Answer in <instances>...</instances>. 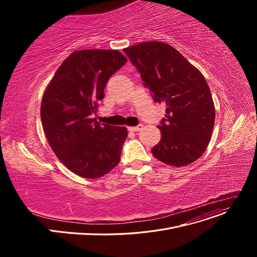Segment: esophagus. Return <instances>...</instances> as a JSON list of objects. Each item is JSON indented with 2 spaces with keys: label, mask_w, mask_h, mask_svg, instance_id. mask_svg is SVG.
<instances>
[{
  "label": "esophagus",
  "mask_w": 257,
  "mask_h": 257,
  "mask_svg": "<svg viewBox=\"0 0 257 257\" xmlns=\"http://www.w3.org/2000/svg\"><path fill=\"white\" fill-rule=\"evenodd\" d=\"M143 128H144L143 125H139V126H136V127H129L128 129H129V131H132V132H139V131H141Z\"/></svg>",
  "instance_id": "obj_1"
}]
</instances>
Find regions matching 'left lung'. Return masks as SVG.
Masks as SVG:
<instances>
[{
  "instance_id": "1",
  "label": "left lung",
  "mask_w": 257,
  "mask_h": 257,
  "mask_svg": "<svg viewBox=\"0 0 257 257\" xmlns=\"http://www.w3.org/2000/svg\"><path fill=\"white\" fill-rule=\"evenodd\" d=\"M124 52L138 67L154 101L166 105V118L157 126L161 140L152 148L153 156L173 167L193 164L206 150L215 117L204 76L163 42L141 43Z\"/></svg>"
}]
</instances>
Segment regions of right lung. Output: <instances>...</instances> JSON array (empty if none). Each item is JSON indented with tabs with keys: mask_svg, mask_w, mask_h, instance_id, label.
<instances>
[{
	"mask_svg": "<svg viewBox=\"0 0 257 257\" xmlns=\"http://www.w3.org/2000/svg\"><path fill=\"white\" fill-rule=\"evenodd\" d=\"M127 62L116 50H79L58 67L42 99L46 138L61 163L83 178H100L119 163L126 127L100 125L93 113L108 79Z\"/></svg>",
	"mask_w": 257,
	"mask_h": 257,
	"instance_id": "obj_1",
	"label": "right lung"
}]
</instances>
